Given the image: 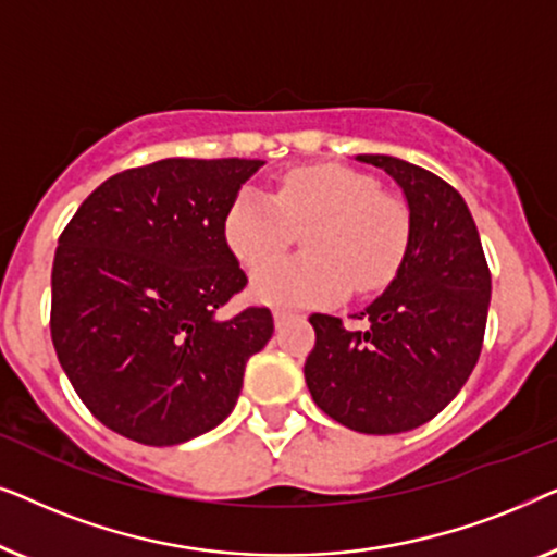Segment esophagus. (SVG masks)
Here are the masks:
<instances>
[{"mask_svg": "<svg viewBox=\"0 0 557 557\" xmlns=\"http://www.w3.org/2000/svg\"><path fill=\"white\" fill-rule=\"evenodd\" d=\"M273 319H276V326L281 330V326H284L286 322L296 319V314H292V311H286V309H276V311H273Z\"/></svg>", "mask_w": 557, "mask_h": 557, "instance_id": "1", "label": "esophagus"}]
</instances>
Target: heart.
I'll list each match as a JSON object with an SVG mask.
<instances>
[{
  "label": "heart",
  "instance_id": "heart-1",
  "mask_svg": "<svg viewBox=\"0 0 557 557\" xmlns=\"http://www.w3.org/2000/svg\"><path fill=\"white\" fill-rule=\"evenodd\" d=\"M305 231L308 253L261 270L256 299L278 307H322L349 292L387 286L406 258L410 212L370 174L339 164L296 166L273 197L243 187L225 212V240L246 269H260Z\"/></svg>",
  "mask_w": 557,
  "mask_h": 557
}]
</instances>
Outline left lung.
<instances>
[{"instance_id":"left-lung-1","label":"left lung","mask_w":557,"mask_h":557,"mask_svg":"<svg viewBox=\"0 0 557 557\" xmlns=\"http://www.w3.org/2000/svg\"><path fill=\"white\" fill-rule=\"evenodd\" d=\"M398 182L410 240L391 286L349 332L311 314L317 345L304 364L311 398L360 433H403L429 423L456 398L479 360L492 276L463 197L436 174L398 157L360 154Z\"/></svg>"}]
</instances>
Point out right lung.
<instances>
[{"mask_svg":"<svg viewBox=\"0 0 557 557\" xmlns=\"http://www.w3.org/2000/svg\"><path fill=\"white\" fill-rule=\"evenodd\" d=\"M261 166L177 157L119 172L60 235L52 345L78 398L121 436L174 446L215 429L271 339V309L218 317L248 284L225 212Z\"/></svg>","mask_w":557,"mask_h":557,"instance_id":"1","label":"right lung"}]
</instances>
